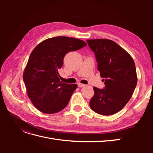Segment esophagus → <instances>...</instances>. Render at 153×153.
Listing matches in <instances>:
<instances>
[{
    "instance_id": "esophagus-1",
    "label": "esophagus",
    "mask_w": 153,
    "mask_h": 153,
    "mask_svg": "<svg viewBox=\"0 0 153 153\" xmlns=\"http://www.w3.org/2000/svg\"><path fill=\"white\" fill-rule=\"evenodd\" d=\"M85 85H84V84H81V83H78V86L79 87H84Z\"/></svg>"
}]
</instances>
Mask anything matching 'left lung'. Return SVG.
<instances>
[{
  "instance_id": "left-lung-1",
  "label": "left lung",
  "mask_w": 153,
  "mask_h": 153,
  "mask_svg": "<svg viewBox=\"0 0 153 153\" xmlns=\"http://www.w3.org/2000/svg\"><path fill=\"white\" fill-rule=\"evenodd\" d=\"M95 53L98 70L105 81V89L93 87L90 100L92 110L110 115L119 112L130 100L137 84L135 64L131 56L114 41L107 39H87Z\"/></svg>"
}]
</instances>
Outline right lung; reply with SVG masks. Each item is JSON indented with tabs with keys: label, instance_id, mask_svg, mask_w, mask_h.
Returning <instances> with one entry per match:
<instances>
[{
	"label": "right lung",
	"instance_id": "right-lung-1",
	"mask_svg": "<svg viewBox=\"0 0 153 153\" xmlns=\"http://www.w3.org/2000/svg\"><path fill=\"white\" fill-rule=\"evenodd\" d=\"M86 45L81 39L57 36L43 41L32 50L23 79L29 98L41 112L55 114L67 106L77 85L62 83L58 69L67 53Z\"/></svg>",
	"mask_w": 153,
	"mask_h": 153
}]
</instances>
